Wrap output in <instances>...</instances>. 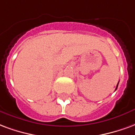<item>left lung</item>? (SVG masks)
Here are the masks:
<instances>
[{
  "mask_svg": "<svg viewBox=\"0 0 135 135\" xmlns=\"http://www.w3.org/2000/svg\"><path fill=\"white\" fill-rule=\"evenodd\" d=\"M117 87H118V84H117V88H116V90H117Z\"/></svg>",
  "mask_w": 135,
  "mask_h": 135,
  "instance_id": "obj_1",
  "label": "left lung"
}]
</instances>
